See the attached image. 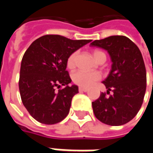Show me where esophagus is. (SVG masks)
Masks as SVG:
<instances>
[{"label":"esophagus","instance_id":"obj_1","mask_svg":"<svg viewBox=\"0 0 153 153\" xmlns=\"http://www.w3.org/2000/svg\"><path fill=\"white\" fill-rule=\"evenodd\" d=\"M79 91L80 92H88V88H82V87H80Z\"/></svg>","mask_w":153,"mask_h":153}]
</instances>
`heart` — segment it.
Listing matches in <instances>:
<instances>
[{
    "mask_svg": "<svg viewBox=\"0 0 153 153\" xmlns=\"http://www.w3.org/2000/svg\"><path fill=\"white\" fill-rule=\"evenodd\" d=\"M102 55H105L102 51L94 50L93 52V56L96 61H98L99 59ZM76 53H73L68 57L66 65L69 69L74 68L75 63H76ZM100 77H101L100 74L96 71H78L73 74L72 80L76 84L81 86V87H89V86L93 85L95 82H97L98 80L100 79Z\"/></svg>",
    "mask_w": 153,
    "mask_h": 153,
    "instance_id": "b5f03b06",
    "label": "heart"
}]
</instances>
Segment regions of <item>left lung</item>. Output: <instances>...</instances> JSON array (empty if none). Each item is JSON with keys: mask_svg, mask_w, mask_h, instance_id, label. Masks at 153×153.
<instances>
[{"mask_svg": "<svg viewBox=\"0 0 153 153\" xmlns=\"http://www.w3.org/2000/svg\"><path fill=\"white\" fill-rule=\"evenodd\" d=\"M107 51L111 69L102 82L107 92L92 102L96 118L111 126H120L131 121L141 107L146 88L144 60L138 47L123 36L95 40L90 44Z\"/></svg>", "mask_w": 153, "mask_h": 153, "instance_id": "obj_1", "label": "left lung"}]
</instances>
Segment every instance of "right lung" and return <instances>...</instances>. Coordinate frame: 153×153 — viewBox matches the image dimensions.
<instances>
[{"instance_id": "right-lung-1", "label": "right lung", "mask_w": 153, "mask_h": 153, "mask_svg": "<svg viewBox=\"0 0 153 153\" xmlns=\"http://www.w3.org/2000/svg\"><path fill=\"white\" fill-rule=\"evenodd\" d=\"M91 40H71L46 35L34 41L23 56L19 76L22 102L33 118L44 124H55L66 117L76 85L66 71L69 56ZM65 88L56 92V87Z\"/></svg>"}]
</instances>
